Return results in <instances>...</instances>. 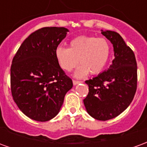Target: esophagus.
<instances>
[{
  "mask_svg": "<svg viewBox=\"0 0 147 147\" xmlns=\"http://www.w3.org/2000/svg\"><path fill=\"white\" fill-rule=\"evenodd\" d=\"M72 82H73L74 85H76V84H78V83H82V81H79V80H73Z\"/></svg>",
  "mask_w": 147,
  "mask_h": 147,
  "instance_id": "obj_1",
  "label": "esophagus"
}]
</instances>
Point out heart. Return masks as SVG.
<instances>
[{"label":"heart","instance_id":"1","mask_svg":"<svg viewBox=\"0 0 147 147\" xmlns=\"http://www.w3.org/2000/svg\"><path fill=\"white\" fill-rule=\"evenodd\" d=\"M110 45L107 39L94 36L81 35L73 38L69 48L58 46L55 55L63 70L70 71L80 63L82 64L76 72L77 77L102 72L110 57Z\"/></svg>","mask_w":147,"mask_h":147}]
</instances>
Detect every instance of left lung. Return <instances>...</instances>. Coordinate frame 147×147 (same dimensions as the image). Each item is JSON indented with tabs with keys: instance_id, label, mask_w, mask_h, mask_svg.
<instances>
[{
	"instance_id": "left-lung-1",
	"label": "left lung",
	"mask_w": 147,
	"mask_h": 147,
	"mask_svg": "<svg viewBox=\"0 0 147 147\" xmlns=\"http://www.w3.org/2000/svg\"><path fill=\"white\" fill-rule=\"evenodd\" d=\"M102 34L113 45L115 58L108 70L85 82L89 92L83 102L91 117L108 120L132 102L137 89V63L134 52L119 34L112 30H102Z\"/></svg>"
}]
</instances>
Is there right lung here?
I'll list each match as a JSON object with an SVG mask.
<instances>
[{
  "label": "right lung",
  "mask_w": 147,
  "mask_h": 147,
  "mask_svg": "<svg viewBox=\"0 0 147 147\" xmlns=\"http://www.w3.org/2000/svg\"><path fill=\"white\" fill-rule=\"evenodd\" d=\"M67 28L42 27L30 34L15 54L11 65L14 102L27 117L48 121L56 117L72 80L59 65L55 51Z\"/></svg>",
  "instance_id": "obj_1"
}]
</instances>
